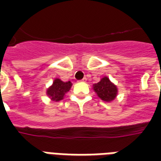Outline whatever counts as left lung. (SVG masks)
I'll return each mask as SVG.
<instances>
[{"label":"left lung","instance_id":"8db88e82","mask_svg":"<svg viewBox=\"0 0 161 161\" xmlns=\"http://www.w3.org/2000/svg\"><path fill=\"white\" fill-rule=\"evenodd\" d=\"M71 83L70 81L64 82L59 78H56L53 85L47 90V95L52 97L53 101L58 102L64 98V94L70 91Z\"/></svg>","mask_w":161,"mask_h":161}]
</instances>
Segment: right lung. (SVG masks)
Masks as SVG:
<instances>
[{
  "mask_svg": "<svg viewBox=\"0 0 161 161\" xmlns=\"http://www.w3.org/2000/svg\"><path fill=\"white\" fill-rule=\"evenodd\" d=\"M94 91L102 100L109 102L114 100L117 94V89L107 77L102 78L100 82L94 84Z\"/></svg>",
  "mask_w": 161,
  "mask_h": 161,
  "instance_id": "add662e5",
  "label": "right lung"
}]
</instances>
